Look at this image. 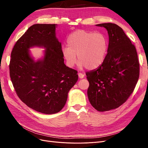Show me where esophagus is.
Wrapping results in <instances>:
<instances>
[{
	"mask_svg": "<svg viewBox=\"0 0 148 148\" xmlns=\"http://www.w3.org/2000/svg\"><path fill=\"white\" fill-rule=\"evenodd\" d=\"M78 77H79V78L80 79H82V78H84V75L83 74V73H78Z\"/></svg>",
	"mask_w": 148,
	"mask_h": 148,
	"instance_id": "esophagus-1",
	"label": "esophagus"
}]
</instances>
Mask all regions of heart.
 Instances as JSON below:
<instances>
[{
  "label": "heart",
  "mask_w": 148,
  "mask_h": 148,
  "mask_svg": "<svg viewBox=\"0 0 148 148\" xmlns=\"http://www.w3.org/2000/svg\"><path fill=\"white\" fill-rule=\"evenodd\" d=\"M67 46L62 49L67 65L74 66L78 56L80 67L95 70L104 63L108 52L109 42L102 33L79 29L69 35Z\"/></svg>",
  "instance_id": "1"
}]
</instances>
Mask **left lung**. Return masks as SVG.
Wrapping results in <instances>:
<instances>
[{
  "label": "left lung",
  "mask_w": 148,
  "mask_h": 148,
  "mask_svg": "<svg viewBox=\"0 0 148 148\" xmlns=\"http://www.w3.org/2000/svg\"><path fill=\"white\" fill-rule=\"evenodd\" d=\"M109 35L106 59L99 68L86 73L89 83L88 97L99 112L118 108L133 92L139 78L140 64L135 46L120 26L101 23Z\"/></svg>",
  "instance_id": "1"
}]
</instances>
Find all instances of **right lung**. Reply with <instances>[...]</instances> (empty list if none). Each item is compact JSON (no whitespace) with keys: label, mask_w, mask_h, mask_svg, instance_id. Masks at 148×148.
<instances>
[{"label":"right lung","mask_w":148,"mask_h":148,"mask_svg":"<svg viewBox=\"0 0 148 148\" xmlns=\"http://www.w3.org/2000/svg\"><path fill=\"white\" fill-rule=\"evenodd\" d=\"M57 24H35L18 40L11 53L10 76L20 99L36 111L46 114L60 112L68 93L78 81L77 71L66 66L61 42L56 37ZM45 49L35 61L29 49Z\"/></svg>","instance_id":"add662e5"}]
</instances>
